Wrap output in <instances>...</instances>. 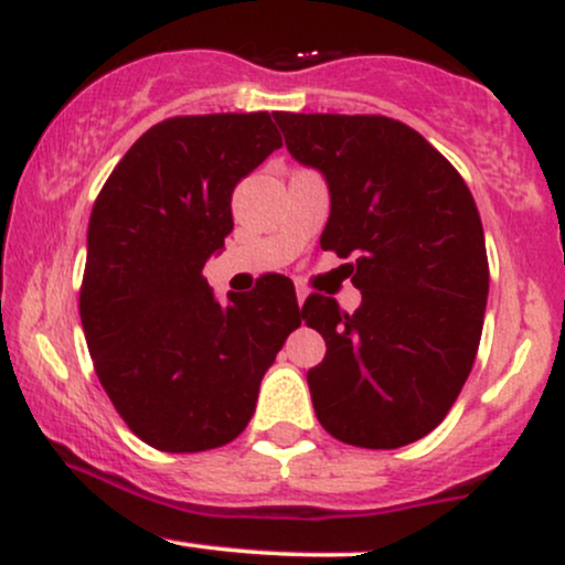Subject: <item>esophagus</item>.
Returning a JSON list of instances; mask_svg holds the SVG:
<instances>
[{
  "label": "esophagus",
  "instance_id": "1",
  "mask_svg": "<svg viewBox=\"0 0 565 565\" xmlns=\"http://www.w3.org/2000/svg\"><path fill=\"white\" fill-rule=\"evenodd\" d=\"M305 297H308V291H305L302 287H297V302H300V308H302V302H305Z\"/></svg>",
  "mask_w": 565,
  "mask_h": 565
}]
</instances>
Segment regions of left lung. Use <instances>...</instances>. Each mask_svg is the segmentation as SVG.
Masks as SVG:
<instances>
[{
  "mask_svg": "<svg viewBox=\"0 0 565 565\" xmlns=\"http://www.w3.org/2000/svg\"><path fill=\"white\" fill-rule=\"evenodd\" d=\"M289 153L329 185L321 249L348 263L355 313L310 295L327 355L308 372L323 430L364 449L414 444L449 414L481 342L489 260L470 188L387 116L274 114Z\"/></svg>",
  "mask_w": 565,
  "mask_h": 565,
  "instance_id": "obj_1",
  "label": "left lung"
}]
</instances>
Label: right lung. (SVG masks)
I'll list each match as a JSON object with an SVG mask.
<instances>
[{
  "mask_svg": "<svg viewBox=\"0 0 565 565\" xmlns=\"http://www.w3.org/2000/svg\"><path fill=\"white\" fill-rule=\"evenodd\" d=\"M276 148L265 111L174 116L140 135L95 199L84 337L114 408L159 451L231 444L305 319L289 278L220 305L201 274L233 231V188Z\"/></svg>",
  "mask_w": 565,
  "mask_h": 565,
  "instance_id": "1",
  "label": "right lung"
}]
</instances>
